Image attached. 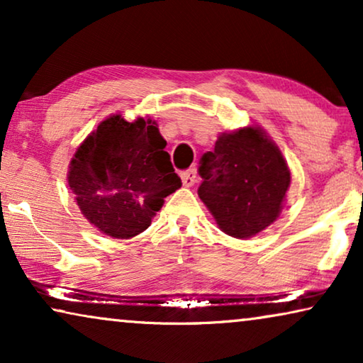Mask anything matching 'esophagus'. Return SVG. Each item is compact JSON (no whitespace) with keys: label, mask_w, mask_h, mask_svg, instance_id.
<instances>
[{"label":"esophagus","mask_w":363,"mask_h":363,"mask_svg":"<svg viewBox=\"0 0 363 363\" xmlns=\"http://www.w3.org/2000/svg\"><path fill=\"white\" fill-rule=\"evenodd\" d=\"M182 182H183V185H185V186H193L194 183L198 182V173H196V170L190 169V170L183 172V173H182Z\"/></svg>","instance_id":"esophagus-1"}]
</instances>
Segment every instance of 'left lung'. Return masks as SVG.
<instances>
[{
  "instance_id": "left-lung-1",
  "label": "left lung",
  "mask_w": 363,
  "mask_h": 363,
  "mask_svg": "<svg viewBox=\"0 0 363 363\" xmlns=\"http://www.w3.org/2000/svg\"><path fill=\"white\" fill-rule=\"evenodd\" d=\"M198 194L230 238H254L280 216L291 172L281 150L259 125L218 135L203 155Z\"/></svg>"
}]
</instances>
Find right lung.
Here are the masks:
<instances>
[{"label": "right lung", "instance_id": "right-lung-1", "mask_svg": "<svg viewBox=\"0 0 363 363\" xmlns=\"http://www.w3.org/2000/svg\"><path fill=\"white\" fill-rule=\"evenodd\" d=\"M165 145L150 118L129 123L116 113L101 121L68 165V186L83 218L113 239L144 233L182 186Z\"/></svg>", "mask_w": 363, "mask_h": 363}]
</instances>
